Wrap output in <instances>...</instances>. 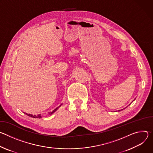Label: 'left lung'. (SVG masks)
<instances>
[{
  "mask_svg": "<svg viewBox=\"0 0 153 153\" xmlns=\"http://www.w3.org/2000/svg\"><path fill=\"white\" fill-rule=\"evenodd\" d=\"M119 111H120V110H119Z\"/></svg>",
  "mask_w": 153,
  "mask_h": 153,
  "instance_id": "1",
  "label": "left lung"
}]
</instances>
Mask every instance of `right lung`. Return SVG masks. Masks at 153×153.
<instances>
[{
  "instance_id": "obj_1",
  "label": "right lung",
  "mask_w": 153,
  "mask_h": 153,
  "mask_svg": "<svg viewBox=\"0 0 153 153\" xmlns=\"http://www.w3.org/2000/svg\"><path fill=\"white\" fill-rule=\"evenodd\" d=\"M62 105V104H61V105H60L59 107L56 108L55 109V110H53L52 112H50V113L48 114H49V115H51V114H53L54 112H56V111H57V109H58V108H59V107H60V106ZM25 114H26L27 116H30L31 117H33V118H39V119H40V118H42V117L41 114H39V115H33V114H27V113H25Z\"/></svg>"
}]
</instances>
